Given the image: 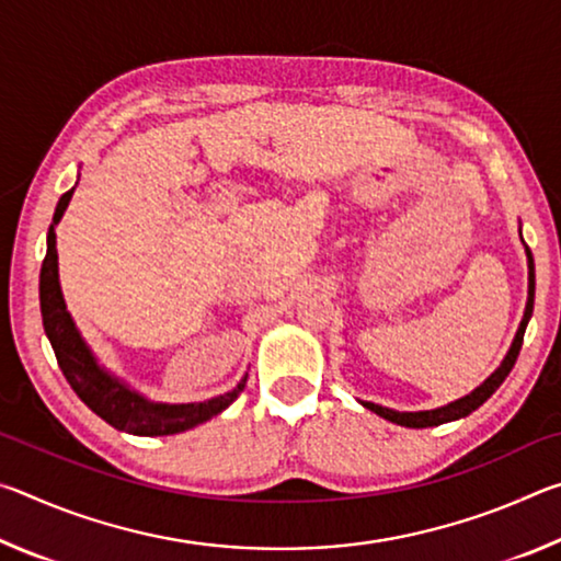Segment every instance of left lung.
<instances>
[{"instance_id": "8db88e82", "label": "left lung", "mask_w": 561, "mask_h": 561, "mask_svg": "<svg viewBox=\"0 0 561 561\" xmlns=\"http://www.w3.org/2000/svg\"><path fill=\"white\" fill-rule=\"evenodd\" d=\"M527 262H529V299H527V309H525V319H522V324L517 329V336L512 341V346L507 351L505 360H502V366L497 368L495 374H492L485 383L480 388H474L470 396L460 398V401H455L450 405H443V408H435V411H417V413H398L391 411V408H383L378 403H364L368 411H374L376 415L386 417V421L398 423V425H405V428H431V425H440V423H448V421H458V417L470 415L474 408H480L482 403L488 401V398L497 391L505 381L507 374L512 371V366H515V360L519 356V348H522V341H525V329H527V321L531 317V309H535V260H531V252L527 247Z\"/></svg>"}]
</instances>
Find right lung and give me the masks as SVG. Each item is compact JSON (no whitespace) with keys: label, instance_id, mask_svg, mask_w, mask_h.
Returning <instances> with one entry per match:
<instances>
[{"label":"right lung","instance_id":"add662e5","mask_svg":"<svg viewBox=\"0 0 561 561\" xmlns=\"http://www.w3.org/2000/svg\"><path fill=\"white\" fill-rule=\"evenodd\" d=\"M73 195V187L61 195L59 205L54 213V225L61 220ZM54 225L46 234V257L42 262L39 274V304H42V321L44 331L51 341V348L59 360V368L66 381L76 391V396L87 403L93 413L101 415L103 421L113 428L126 431L133 435H173L187 428H195L197 423L210 421L213 415L222 413L237 396L242 393L247 376L230 393L210 398L205 403H150L144 396L133 393L130 388L111 378L91 356L89 346L73 327V319L66 311V304L59 287V262H56V234Z\"/></svg>","mask_w":561,"mask_h":561}]
</instances>
